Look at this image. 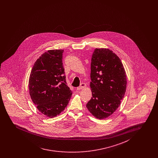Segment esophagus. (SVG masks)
<instances>
[{
    "mask_svg": "<svg viewBox=\"0 0 158 158\" xmlns=\"http://www.w3.org/2000/svg\"><path fill=\"white\" fill-rule=\"evenodd\" d=\"M86 86V85L85 83H81V86H79V87H77V90H81L82 89H83L84 87H85Z\"/></svg>",
    "mask_w": 158,
    "mask_h": 158,
    "instance_id": "1",
    "label": "esophagus"
}]
</instances>
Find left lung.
I'll list each match as a JSON object with an SVG mask.
<instances>
[{
	"instance_id": "obj_1",
	"label": "left lung",
	"mask_w": 158,
	"mask_h": 158,
	"mask_svg": "<svg viewBox=\"0 0 158 158\" xmlns=\"http://www.w3.org/2000/svg\"><path fill=\"white\" fill-rule=\"evenodd\" d=\"M92 97L86 107L96 118L112 115L120 104L126 89L124 67L118 56L108 48H96L91 57Z\"/></svg>"
}]
</instances>
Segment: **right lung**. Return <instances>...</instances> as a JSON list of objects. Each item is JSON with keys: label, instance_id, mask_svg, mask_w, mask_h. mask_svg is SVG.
Instances as JSON below:
<instances>
[{"label": "right lung", "instance_id": "obj_1", "mask_svg": "<svg viewBox=\"0 0 158 158\" xmlns=\"http://www.w3.org/2000/svg\"><path fill=\"white\" fill-rule=\"evenodd\" d=\"M63 50L43 53L34 64L29 79L31 98L41 113L52 118L65 110L72 92L62 65Z\"/></svg>", "mask_w": 158, "mask_h": 158}]
</instances>
